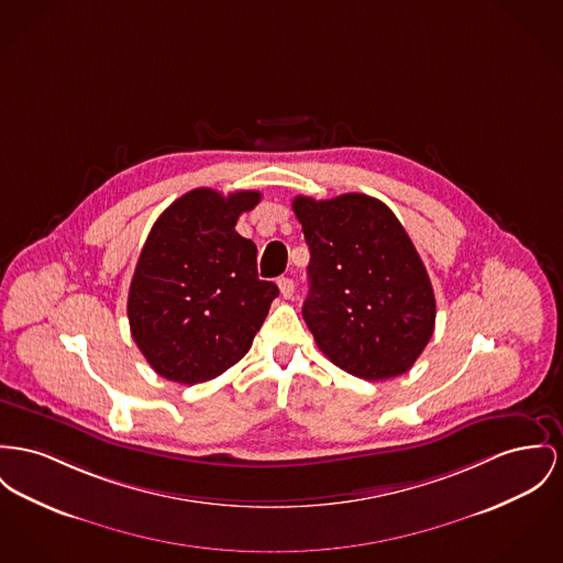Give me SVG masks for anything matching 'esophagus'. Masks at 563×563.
Instances as JSON below:
<instances>
[{
    "mask_svg": "<svg viewBox=\"0 0 563 563\" xmlns=\"http://www.w3.org/2000/svg\"><path fill=\"white\" fill-rule=\"evenodd\" d=\"M277 284H279V292L284 299H290L295 295V282L290 277H282Z\"/></svg>",
    "mask_w": 563,
    "mask_h": 563,
    "instance_id": "34e87169",
    "label": "esophagus"
}]
</instances>
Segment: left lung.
Instances as JSON below:
<instances>
[{"mask_svg": "<svg viewBox=\"0 0 563 563\" xmlns=\"http://www.w3.org/2000/svg\"><path fill=\"white\" fill-rule=\"evenodd\" d=\"M309 247L302 318L324 356L361 379L410 372L435 329V297L406 228L377 198L297 196Z\"/></svg>", "mask_w": 563, "mask_h": 563, "instance_id": "left-lung-1", "label": "left lung"}]
</instances>
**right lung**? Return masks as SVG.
Instances as JSON below:
<instances>
[{
	"mask_svg": "<svg viewBox=\"0 0 563 563\" xmlns=\"http://www.w3.org/2000/svg\"><path fill=\"white\" fill-rule=\"evenodd\" d=\"M258 202L254 189H191L155 220L128 295L132 338L155 374L200 384L252 347L279 295L258 279L254 241L234 230Z\"/></svg>",
	"mask_w": 563,
	"mask_h": 563,
	"instance_id": "add662e5",
	"label": "right lung"
}]
</instances>
